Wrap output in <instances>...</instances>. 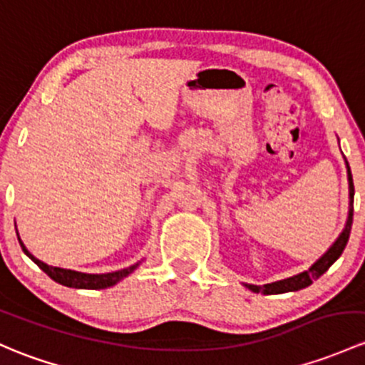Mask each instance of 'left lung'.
I'll return each mask as SVG.
<instances>
[{"mask_svg":"<svg viewBox=\"0 0 365 365\" xmlns=\"http://www.w3.org/2000/svg\"><path fill=\"white\" fill-rule=\"evenodd\" d=\"M346 168H348V182H350V213H348L346 227L343 229V232H341V236L337 237L336 243L332 245V247L329 248V252L325 253L324 257H320V259H318L308 271H304V273L295 274V276H292V278L279 279V282H274V283H267V285H264V287L250 285V283H248L247 285L248 289L253 290V292H257V294L259 292H262V294L295 292V290L306 289L308 285H312L314 279L320 278V276L324 274L325 271H327L337 259H339V255L343 253L344 247H346V243H348V237H350V231H351V222H354V192H355V189H354V178H351V171H350V166H348V163H346Z\"/></svg>","mask_w":365,"mask_h":365,"instance_id":"1","label":"left lung"}]
</instances>
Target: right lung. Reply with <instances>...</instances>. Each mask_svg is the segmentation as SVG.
Masks as SVG:
<instances>
[{"label": "right lung", "mask_w": 365, "mask_h": 365, "mask_svg": "<svg viewBox=\"0 0 365 365\" xmlns=\"http://www.w3.org/2000/svg\"><path fill=\"white\" fill-rule=\"evenodd\" d=\"M19 243H21L22 250H24L26 255L40 267L43 273H47L53 282L61 283L64 287H71V289H89V290H98V289H106V287H112L115 283L120 282L122 278H125L128 274H131L134 269L138 267V264H134L131 267H125V269L115 271V273H106V274H87V273H78V271H71V269H63V267H53V266H47L45 262L38 260L36 257L31 255L28 252V248L24 247V243L19 237Z\"/></svg>", "instance_id": "obj_1"}]
</instances>
